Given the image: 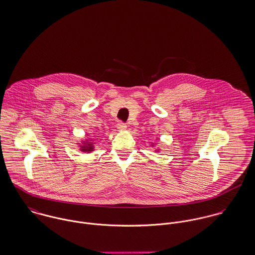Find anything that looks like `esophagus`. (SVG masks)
<instances>
[{
	"mask_svg": "<svg viewBox=\"0 0 255 255\" xmlns=\"http://www.w3.org/2000/svg\"><path fill=\"white\" fill-rule=\"evenodd\" d=\"M117 128L119 130H125V129H127V125L123 122H119L117 125Z\"/></svg>",
	"mask_w": 255,
	"mask_h": 255,
	"instance_id": "1",
	"label": "esophagus"
}]
</instances>
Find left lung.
Returning a JSON list of instances; mask_svg holds the SVG:
<instances>
[{
  "label": "left lung",
  "instance_id": "left-lung-1",
  "mask_svg": "<svg viewBox=\"0 0 255 255\" xmlns=\"http://www.w3.org/2000/svg\"><path fill=\"white\" fill-rule=\"evenodd\" d=\"M152 146H153V144H152Z\"/></svg>",
  "mask_w": 255,
  "mask_h": 255
}]
</instances>
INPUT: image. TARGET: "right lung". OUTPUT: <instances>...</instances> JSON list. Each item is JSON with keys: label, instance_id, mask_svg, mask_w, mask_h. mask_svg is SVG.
<instances>
[{"label": "right lung", "instance_id": "obj_1", "mask_svg": "<svg viewBox=\"0 0 255 255\" xmlns=\"http://www.w3.org/2000/svg\"><path fill=\"white\" fill-rule=\"evenodd\" d=\"M82 143H83V144L80 145V147H81L80 150H81V151L89 153V152H91V151L94 150V143L91 142V140H85V141H83Z\"/></svg>", "mask_w": 255, "mask_h": 255}]
</instances>
